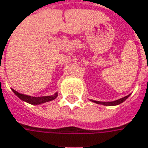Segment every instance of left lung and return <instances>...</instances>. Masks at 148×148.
Returning <instances> with one entry per match:
<instances>
[{"instance_id": "8db88e82", "label": "left lung", "mask_w": 148, "mask_h": 148, "mask_svg": "<svg viewBox=\"0 0 148 148\" xmlns=\"http://www.w3.org/2000/svg\"><path fill=\"white\" fill-rule=\"evenodd\" d=\"M130 95H128V96L125 97H122V98H120V99H118V100H116V101H93V100H90V101H93V102H95V103H97V104L103 105V106H117V105H119V104H121L122 102H124V101H125L128 97H130Z\"/></svg>"}]
</instances>
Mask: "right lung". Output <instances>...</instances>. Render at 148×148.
<instances>
[{
	"label": "right lung",
	"mask_w": 148,
	"mask_h": 148,
	"mask_svg": "<svg viewBox=\"0 0 148 148\" xmlns=\"http://www.w3.org/2000/svg\"><path fill=\"white\" fill-rule=\"evenodd\" d=\"M12 90L13 91V93L19 99H21L22 101L28 102V103L32 104V105H40V104H43V103H46V102H48V101H53L58 96V93L56 92L55 94H53L51 96H46V97H31V96H27V95L20 94L19 92L16 91L13 89H12Z\"/></svg>",
	"instance_id": "add662e5"
}]
</instances>
